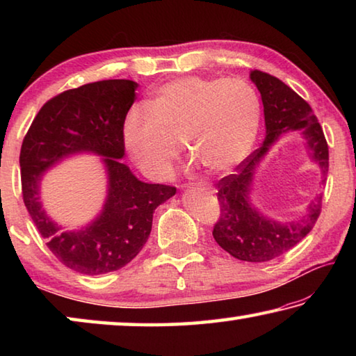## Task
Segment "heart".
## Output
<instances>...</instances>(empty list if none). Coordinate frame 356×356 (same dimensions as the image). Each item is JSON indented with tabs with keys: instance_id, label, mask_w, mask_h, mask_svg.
<instances>
[{
	"instance_id": "b5f03b06",
	"label": "heart",
	"mask_w": 356,
	"mask_h": 356,
	"mask_svg": "<svg viewBox=\"0 0 356 356\" xmlns=\"http://www.w3.org/2000/svg\"><path fill=\"white\" fill-rule=\"evenodd\" d=\"M259 120L261 104L246 81L184 76L156 88L147 108H131L122 143L149 177L168 176L177 143L207 171L227 172L250 155Z\"/></svg>"
}]
</instances>
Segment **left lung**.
I'll return each mask as SVG.
<instances>
[{"label":"left lung","instance_id":"8db88e82","mask_svg":"<svg viewBox=\"0 0 356 356\" xmlns=\"http://www.w3.org/2000/svg\"><path fill=\"white\" fill-rule=\"evenodd\" d=\"M250 78L261 92L265 140L261 147L236 168V172L216 184L220 218L213 226V238L222 250L240 261L267 262L292 250L308 236L321 215L322 195L311 201L306 213L297 221H275L259 212L251 202V186L257 166L281 135L300 131L309 159L318 166L325 182L328 174V144L308 102L265 72L251 70Z\"/></svg>","mask_w":356,"mask_h":356}]
</instances>
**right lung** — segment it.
Masks as SVG:
<instances>
[{"instance_id":"obj_1","label":"right lung","mask_w":356,"mask_h":356,"mask_svg":"<svg viewBox=\"0 0 356 356\" xmlns=\"http://www.w3.org/2000/svg\"><path fill=\"white\" fill-rule=\"evenodd\" d=\"M138 83L104 80L69 89L47 102L34 118L20 150L23 201L47 246L65 267L83 275L122 268L146 245L155 209L176 188L146 184L120 163L122 124ZM102 156L108 177L102 212L78 232H63L41 207L40 182L53 165L76 153Z\"/></svg>"}]
</instances>
